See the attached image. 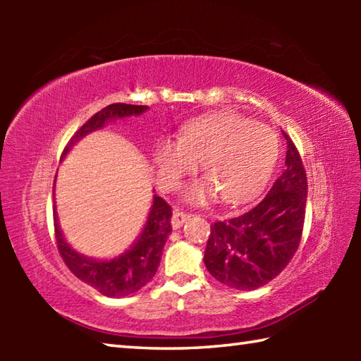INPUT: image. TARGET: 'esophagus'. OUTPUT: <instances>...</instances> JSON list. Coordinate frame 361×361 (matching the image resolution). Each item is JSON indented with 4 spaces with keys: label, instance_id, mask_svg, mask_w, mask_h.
<instances>
[{
    "label": "esophagus",
    "instance_id": "esophagus-1",
    "mask_svg": "<svg viewBox=\"0 0 361 361\" xmlns=\"http://www.w3.org/2000/svg\"><path fill=\"white\" fill-rule=\"evenodd\" d=\"M191 218V215H188V213L181 212L178 209L173 210V215H172V228L173 229H180L183 224H185V221H188V219Z\"/></svg>",
    "mask_w": 361,
    "mask_h": 361
}]
</instances>
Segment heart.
Returning a JSON list of instances; mask_svg holds the SVG:
<instances>
[{"label": "heart", "mask_w": 361, "mask_h": 361, "mask_svg": "<svg viewBox=\"0 0 361 361\" xmlns=\"http://www.w3.org/2000/svg\"><path fill=\"white\" fill-rule=\"evenodd\" d=\"M279 138L271 127L239 114L199 116L181 127L178 142L157 140L154 164L159 185L173 189L199 162L205 178L194 181L185 197L207 204L216 195L224 204L252 200L266 186L279 159Z\"/></svg>", "instance_id": "obj_1"}]
</instances>
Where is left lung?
<instances>
[{
  "mask_svg": "<svg viewBox=\"0 0 361 361\" xmlns=\"http://www.w3.org/2000/svg\"><path fill=\"white\" fill-rule=\"evenodd\" d=\"M286 138L285 167L271 191L253 209L215 221L207 240L204 262L218 282L229 288H261L283 271L301 242L307 176L301 156Z\"/></svg>",
  "mask_w": 361,
  "mask_h": 361,
  "instance_id": "left-lung-1",
  "label": "left lung"
}]
</instances>
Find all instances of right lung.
Listing matches in <instances>:
<instances>
[{
  "mask_svg": "<svg viewBox=\"0 0 361 361\" xmlns=\"http://www.w3.org/2000/svg\"><path fill=\"white\" fill-rule=\"evenodd\" d=\"M148 109L149 108L145 105H127V103H113V105L100 109L71 137L68 145L65 146L62 159L66 157L79 140L95 130L103 129L108 122L130 118V116H140ZM54 192H56V181H54ZM170 218H172V207L154 194L146 223L130 248L111 259H95L78 253L65 240L59 224L56 205H54L57 247L65 264L79 280H82L84 283L90 285L108 298H124L133 295L156 276L164 245H166L169 234L172 232Z\"/></svg>",
  "mask_w": 361,
  "mask_h": 361,
  "instance_id": "add662e5",
  "label": "right lung"
}]
</instances>
